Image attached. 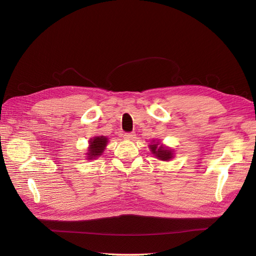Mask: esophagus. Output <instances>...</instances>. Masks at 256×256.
Masks as SVG:
<instances>
[{
    "label": "esophagus",
    "instance_id": "obj_1",
    "mask_svg": "<svg viewBox=\"0 0 256 256\" xmlns=\"http://www.w3.org/2000/svg\"><path fill=\"white\" fill-rule=\"evenodd\" d=\"M134 136V132H125L124 134V138H126V140H134L136 138Z\"/></svg>",
    "mask_w": 256,
    "mask_h": 256
}]
</instances>
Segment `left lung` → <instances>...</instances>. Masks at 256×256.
<instances>
[{
    "mask_svg": "<svg viewBox=\"0 0 256 256\" xmlns=\"http://www.w3.org/2000/svg\"><path fill=\"white\" fill-rule=\"evenodd\" d=\"M150 150H152V152L154 154H156L157 158H159L160 160H170L173 156H172V152L166 148V147L164 146H158V143L157 144H152L150 145Z\"/></svg>",
    "mask_w": 256,
    "mask_h": 256,
    "instance_id": "obj_1",
    "label": "left lung"
}]
</instances>
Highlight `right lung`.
<instances>
[{
  "instance_id": "right-lung-1",
  "label": "right lung",
  "mask_w": 256,
  "mask_h": 256,
  "mask_svg": "<svg viewBox=\"0 0 256 256\" xmlns=\"http://www.w3.org/2000/svg\"><path fill=\"white\" fill-rule=\"evenodd\" d=\"M106 142H108V138L102 136L92 138L90 141V148L88 152V159H95L97 156H100L104 150Z\"/></svg>"
}]
</instances>
